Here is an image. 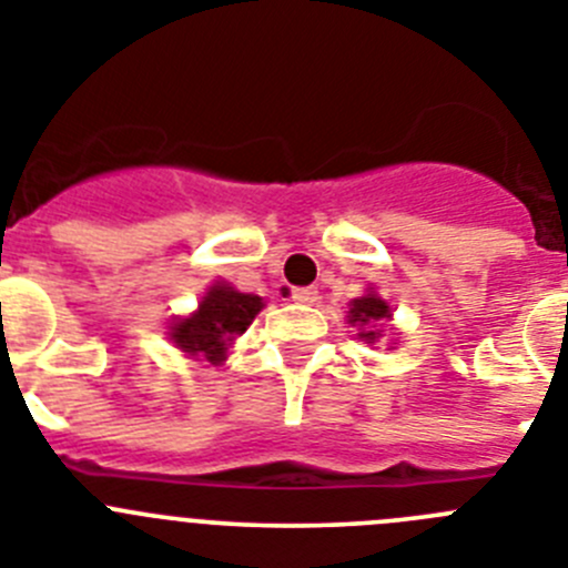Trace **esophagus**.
Masks as SVG:
<instances>
[{
	"label": "esophagus",
	"instance_id": "34e87169",
	"mask_svg": "<svg viewBox=\"0 0 568 568\" xmlns=\"http://www.w3.org/2000/svg\"><path fill=\"white\" fill-rule=\"evenodd\" d=\"M293 301L295 304H301V307H310V304H315V301H318V290L315 287L293 290Z\"/></svg>",
	"mask_w": 568,
	"mask_h": 568
}]
</instances>
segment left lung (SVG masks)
I'll return each instance as SVG.
<instances>
[{
    "label": "left lung",
    "mask_w": 568,
    "mask_h": 568,
    "mask_svg": "<svg viewBox=\"0 0 568 568\" xmlns=\"http://www.w3.org/2000/svg\"><path fill=\"white\" fill-rule=\"evenodd\" d=\"M386 318H393V310H389V304H386L381 295H375L373 290L366 295H361V298H355L353 304H349V315H346V321L361 329L358 338L366 341V344H375V341L381 338V329H375V324Z\"/></svg>",
    "instance_id": "8db88e82"
}]
</instances>
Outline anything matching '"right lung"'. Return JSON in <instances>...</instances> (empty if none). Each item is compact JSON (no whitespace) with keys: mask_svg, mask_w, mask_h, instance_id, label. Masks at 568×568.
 <instances>
[{"mask_svg":"<svg viewBox=\"0 0 568 568\" xmlns=\"http://www.w3.org/2000/svg\"><path fill=\"white\" fill-rule=\"evenodd\" d=\"M261 307H264V301L258 295L239 293L224 281H215L193 315L175 318L170 324V341L182 353L219 366L227 358L230 344L253 324Z\"/></svg>","mask_w":568,"mask_h":568,"instance_id":"add662e5","label":"right lung"}]
</instances>
